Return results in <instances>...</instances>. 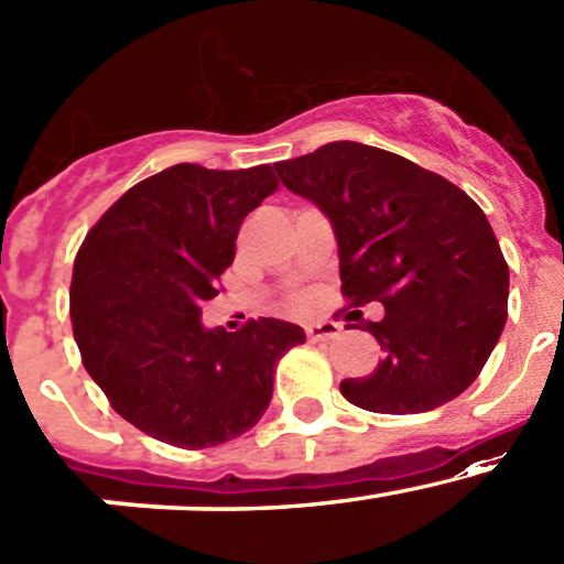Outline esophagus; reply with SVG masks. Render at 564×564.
Instances as JSON below:
<instances>
[{"mask_svg":"<svg viewBox=\"0 0 564 564\" xmlns=\"http://www.w3.org/2000/svg\"><path fill=\"white\" fill-rule=\"evenodd\" d=\"M305 334L311 343H324V339H334L339 334V324L334 321H313L305 326Z\"/></svg>","mask_w":564,"mask_h":564,"instance_id":"1","label":"esophagus"}]
</instances>
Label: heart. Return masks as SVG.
Masks as SVG:
<instances>
[{"mask_svg":"<svg viewBox=\"0 0 564 564\" xmlns=\"http://www.w3.org/2000/svg\"><path fill=\"white\" fill-rule=\"evenodd\" d=\"M296 302H300V305H302V302H305V300H296Z\"/></svg>","mask_w":564,"mask_h":564,"instance_id":"1","label":"heart"}]
</instances>
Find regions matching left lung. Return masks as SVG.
Listing matches in <instances>:
<instances>
[{
    "label": "left lung",
    "mask_w": 564,
    "mask_h": 564,
    "mask_svg": "<svg viewBox=\"0 0 564 564\" xmlns=\"http://www.w3.org/2000/svg\"><path fill=\"white\" fill-rule=\"evenodd\" d=\"M275 171L332 221L343 294L386 307L367 324L382 361L339 382L345 399L417 414L466 391L498 345L509 302V264L485 212L438 173L358 141H332Z\"/></svg>",
    "instance_id": "8db88e82"
}]
</instances>
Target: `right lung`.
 <instances>
[{
	"instance_id": "obj_1",
	"label": "right lung",
	"mask_w": 564,
	"mask_h": 564,
	"mask_svg": "<svg viewBox=\"0 0 564 564\" xmlns=\"http://www.w3.org/2000/svg\"><path fill=\"white\" fill-rule=\"evenodd\" d=\"M278 189L270 165L178 163L131 187L85 235L72 272L83 364L120 417L184 449L225 444L259 423L281 356L302 326L249 321L206 329L240 225Z\"/></svg>"
}]
</instances>
